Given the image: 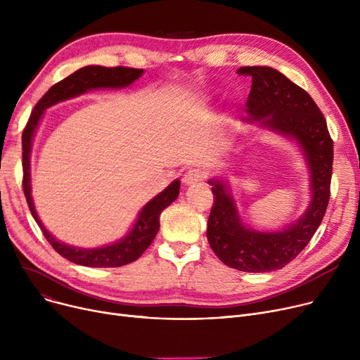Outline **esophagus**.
<instances>
[{
  "label": "esophagus",
  "mask_w": 360,
  "mask_h": 360,
  "mask_svg": "<svg viewBox=\"0 0 360 360\" xmlns=\"http://www.w3.org/2000/svg\"><path fill=\"white\" fill-rule=\"evenodd\" d=\"M204 178H205L204 170H201V169H191V170H188V172L184 174L182 182L185 185H195V184L201 182Z\"/></svg>",
  "instance_id": "obj_1"
}]
</instances>
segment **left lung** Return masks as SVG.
Listing matches in <instances>:
<instances>
[{
  "label": "left lung",
  "instance_id": "8db88e82",
  "mask_svg": "<svg viewBox=\"0 0 360 360\" xmlns=\"http://www.w3.org/2000/svg\"><path fill=\"white\" fill-rule=\"evenodd\" d=\"M252 77L247 121L297 141L309 172L312 200L305 214L286 229L258 232L240 220L236 202L223 179H210L214 202L207 223V239L221 262L239 271L280 270L304 250L324 219L333 174V140L327 121L309 94L271 67H242Z\"/></svg>",
  "mask_w": 360,
  "mask_h": 360
}]
</instances>
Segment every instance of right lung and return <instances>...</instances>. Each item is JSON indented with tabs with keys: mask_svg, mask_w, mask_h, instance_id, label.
<instances>
[{
	"mask_svg": "<svg viewBox=\"0 0 360 360\" xmlns=\"http://www.w3.org/2000/svg\"><path fill=\"white\" fill-rule=\"evenodd\" d=\"M143 70L139 68H128V67H102V65H87L71 75L67 79L53 84L42 99L36 103L34 109L30 113V118L25 127L22 136L23 146V191L26 195V201L29 204L30 213L36 223L46 238V240L52 245V248L58 252L61 257L67 258L74 264H80L86 267H121L125 264H129L141 257V254L150 247L155 236L160 228V213L166 209L170 202H174L179 195L181 182L176 179L170 184L166 190L158 194L153 200H150L139 214L134 228H132L128 235H125L121 240L106 245L102 248H75L71 245L63 243L56 240L42 224L41 219L37 217L34 210V204L30 194V150L34 131L39 125V121L44 115L46 108L79 96L91 89H121L134 83L141 77Z\"/></svg>",
	"mask_w": 360,
	"mask_h": 360,
	"instance_id": "obj_1",
	"label": "right lung"
}]
</instances>
